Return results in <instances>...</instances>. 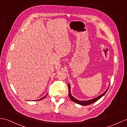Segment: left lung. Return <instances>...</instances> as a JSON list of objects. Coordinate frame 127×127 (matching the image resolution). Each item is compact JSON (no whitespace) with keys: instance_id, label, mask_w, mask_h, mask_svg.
<instances>
[{"instance_id":"1","label":"left lung","mask_w":127,"mask_h":127,"mask_svg":"<svg viewBox=\"0 0 127 127\" xmlns=\"http://www.w3.org/2000/svg\"><path fill=\"white\" fill-rule=\"evenodd\" d=\"M109 87L108 88V89L106 90V91H105V92L104 93L102 94L101 95H100L99 96H97V97H96V98H94L93 99H90V100H87V101H79V100H78L76 98H75L74 97H73L72 95H71V91H70V84H68V89H69V97L71 99V100L72 101L74 102L75 103H77L78 104H80V105H89V104H91L93 103L96 102L97 101H98V100L99 99H100L105 94L107 93V91H108V89H109Z\"/></svg>"}]
</instances>
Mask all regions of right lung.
<instances>
[{"instance_id":"obj_1","label":"right lung","mask_w":127,"mask_h":127,"mask_svg":"<svg viewBox=\"0 0 127 127\" xmlns=\"http://www.w3.org/2000/svg\"><path fill=\"white\" fill-rule=\"evenodd\" d=\"M47 95V94H46V95H45V96H44L43 97H42V98H40V99H38V101H39V100H42V99H44V98H45V97H46V96ZM34 101H36V100H34Z\"/></svg>"}]
</instances>
